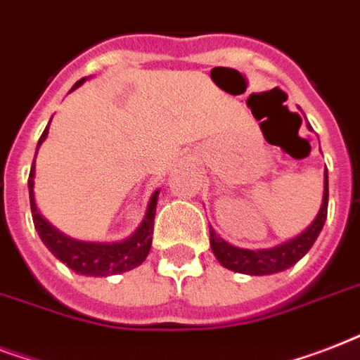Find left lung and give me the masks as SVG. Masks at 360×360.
<instances>
[{"label": "left lung", "mask_w": 360, "mask_h": 360, "mask_svg": "<svg viewBox=\"0 0 360 360\" xmlns=\"http://www.w3.org/2000/svg\"><path fill=\"white\" fill-rule=\"evenodd\" d=\"M327 205H329V175H327V168H325L323 203H321V209H319L316 220L302 231L301 236L274 246V248H267V250H245V248L228 245L224 239H220L211 230L213 254L226 269L236 271V273L262 276V274H274L280 273V271H285L291 265H295L312 248V245L318 239L319 231L323 230L325 220H327Z\"/></svg>", "instance_id": "left-lung-1"}]
</instances>
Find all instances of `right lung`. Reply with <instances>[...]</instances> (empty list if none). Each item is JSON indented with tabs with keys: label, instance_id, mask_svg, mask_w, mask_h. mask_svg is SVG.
Returning <instances> with one entry per match:
<instances>
[{
	"label": "right lung",
	"instance_id": "obj_1",
	"mask_svg": "<svg viewBox=\"0 0 360 360\" xmlns=\"http://www.w3.org/2000/svg\"><path fill=\"white\" fill-rule=\"evenodd\" d=\"M84 82H86V78L76 82L72 89L82 86ZM48 127H50V123H48ZM48 127L44 129L41 138H39L37 149H39V146L46 138ZM33 177H35V158H33L30 179H27L31 217H33L35 230L39 231V237H41L48 250L52 252L59 262H63L67 267H70L78 274L108 276V274H120L124 273V271H130V269L138 267L146 259L147 254H149V248H151L158 191L151 196V202L147 205V213L143 217V220H141L140 228L129 239L121 240V243H82V240H75L70 239V237H65L63 233H59L56 228H52L39 214L35 205V198H33Z\"/></svg>",
	"mask_w": 360,
	"mask_h": 360
}]
</instances>
